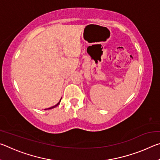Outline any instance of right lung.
<instances>
[{"label":"right lung","instance_id":"add662e5","mask_svg":"<svg viewBox=\"0 0 160 160\" xmlns=\"http://www.w3.org/2000/svg\"><path fill=\"white\" fill-rule=\"evenodd\" d=\"M61 99H62V97H61ZM61 99H60V101L58 102V103H57V104H56L55 106H53V107H50V108H48V109H45V110H47V109H53V108H55V107H56L58 106V105L60 104V102H61Z\"/></svg>","mask_w":160,"mask_h":160}]
</instances>
